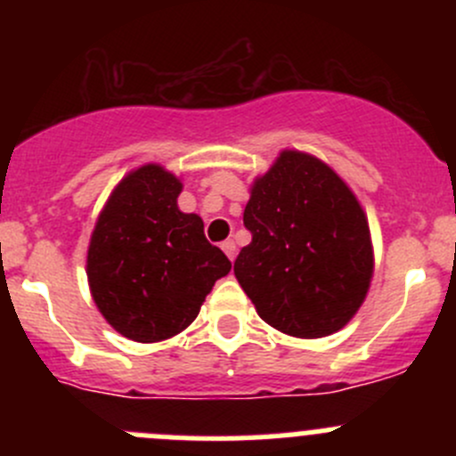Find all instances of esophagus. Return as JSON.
<instances>
[{"label": "esophagus", "instance_id": "1", "mask_svg": "<svg viewBox=\"0 0 456 456\" xmlns=\"http://www.w3.org/2000/svg\"><path fill=\"white\" fill-rule=\"evenodd\" d=\"M220 247H223V251H224V254H227L229 260H233V257H236V242H233V240H224Z\"/></svg>", "mask_w": 456, "mask_h": 456}]
</instances>
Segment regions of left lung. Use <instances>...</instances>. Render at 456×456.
<instances>
[{"label": "left lung", "instance_id": "left-lung-1", "mask_svg": "<svg viewBox=\"0 0 456 456\" xmlns=\"http://www.w3.org/2000/svg\"><path fill=\"white\" fill-rule=\"evenodd\" d=\"M242 223L251 242L233 273L266 324L314 339L355 315L372 278L370 232L360 202L329 165L282 151L251 187Z\"/></svg>", "mask_w": 456, "mask_h": 456}]
</instances>
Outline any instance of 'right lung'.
<instances>
[{"label": "right lung", "instance_id": "add662e5", "mask_svg": "<svg viewBox=\"0 0 456 456\" xmlns=\"http://www.w3.org/2000/svg\"><path fill=\"white\" fill-rule=\"evenodd\" d=\"M183 185L159 165L127 174L92 232L87 282L105 320L134 342H160L199 315L229 257L205 238L200 216L183 214Z\"/></svg>", "mask_w": 456, "mask_h": 456}]
</instances>
